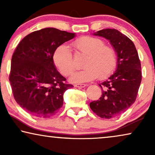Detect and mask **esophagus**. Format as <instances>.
Here are the masks:
<instances>
[{
    "label": "esophagus",
    "instance_id": "1",
    "mask_svg": "<svg viewBox=\"0 0 155 155\" xmlns=\"http://www.w3.org/2000/svg\"><path fill=\"white\" fill-rule=\"evenodd\" d=\"M74 86H75V87L82 88V87H84L87 86V84H74Z\"/></svg>",
    "mask_w": 155,
    "mask_h": 155
}]
</instances>
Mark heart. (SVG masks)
Segmentation results:
<instances>
[{"instance_id":"heart-1","label":"heart","mask_w":155,"mask_h":155,"mask_svg":"<svg viewBox=\"0 0 155 155\" xmlns=\"http://www.w3.org/2000/svg\"><path fill=\"white\" fill-rule=\"evenodd\" d=\"M72 46L76 53L85 56L82 64L84 68L72 76V82H87L97 77L99 79H104L116 69L117 64L116 51L112 46L105 44L101 39L83 36L72 42ZM53 59L56 66L65 76L72 75L77 68L73 54L68 46L65 44L56 48Z\"/></svg>"}]
</instances>
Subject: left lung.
Instances as JSON below:
<instances>
[{
  "mask_svg": "<svg viewBox=\"0 0 155 155\" xmlns=\"http://www.w3.org/2000/svg\"><path fill=\"white\" fill-rule=\"evenodd\" d=\"M94 35L109 40L118 56L116 71L99 84L102 90L100 98L90 104L99 117L111 118L126 111L135 101L142 80L141 63L133 42L117 29H101Z\"/></svg>",
  "mask_w": 155,
  "mask_h": 155,
  "instance_id": "obj_1",
  "label": "left lung"
}]
</instances>
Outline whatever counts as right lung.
<instances>
[{
  "label": "right lung",
  "mask_w": 155,
  "mask_h": 155,
  "mask_svg": "<svg viewBox=\"0 0 155 155\" xmlns=\"http://www.w3.org/2000/svg\"><path fill=\"white\" fill-rule=\"evenodd\" d=\"M74 33L44 28L23 38L12 54L9 80L17 103L32 116L49 118L62 107L68 84L54 65L59 46L73 39Z\"/></svg>",
  "instance_id": "right-lung-1"
}]
</instances>
